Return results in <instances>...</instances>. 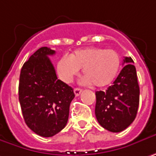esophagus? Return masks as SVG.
<instances>
[{
    "mask_svg": "<svg viewBox=\"0 0 156 156\" xmlns=\"http://www.w3.org/2000/svg\"><path fill=\"white\" fill-rule=\"evenodd\" d=\"M82 93V89H80V88H75L74 89V94H75V95L76 96H78V95H80V94Z\"/></svg>",
    "mask_w": 156,
    "mask_h": 156,
    "instance_id": "1",
    "label": "esophagus"
}]
</instances>
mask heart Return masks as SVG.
<instances>
[{"mask_svg":"<svg viewBox=\"0 0 156 156\" xmlns=\"http://www.w3.org/2000/svg\"><path fill=\"white\" fill-rule=\"evenodd\" d=\"M120 67L119 55L112 49L90 47L62 55L57 62V71L62 81L69 83L83 68L85 81L97 87L109 85Z\"/></svg>","mask_w":156,"mask_h":156,"instance_id":"b5f03b06","label":"heart"}]
</instances>
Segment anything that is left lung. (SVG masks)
<instances>
[{"label": "left lung", "mask_w": 156, "mask_h": 156, "mask_svg": "<svg viewBox=\"0 0 156 156\" xmlns=\"http://www.w3.org/2000/svg\"><path fill=\"white\" fill-rule=\"evenodd\" d=\"M131 57H124V68L105 92L97 91L95 115L99 124L112 133H120L133 123L140 103V87Z\"/></svg>", "instance_id": "left-lung-1"}]
</instances>
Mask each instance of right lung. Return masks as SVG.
Segmentation results:
<instances>
[{"instance_id": "1", "label": "right lung", "mask_w": 156, "mask_h": 156, "mask_svg": "<svg viewBox=\"0 0 156 156\" xmlns=\"http://www.w3.org/2000/svg\"><path fill=\"white\" fill-rule=\"evenodd\" d=\"M55 51L39 48L23 63L18 95L23 119L33 133L52 137L67 124L69 105L75 94L72 87L57 78L49 55Z\"/></svg>"}]
</instances>
